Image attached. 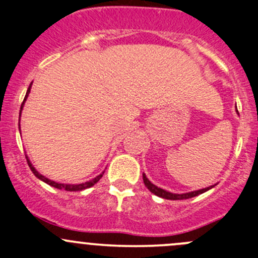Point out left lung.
Here are the masks:
<instances>
[{"mask_svg":"<svg viewBox=\"0 0 258 258\" xmlns=\"http://www.w3.org/2000/svg\"><path fill=\"white\" fill-rule=\"evenodd\" d=\"M142 177H144V183L145 186L147 187L148 189H150L151 192H152L153 195H156V196L161 197V199H165V200H187V199H192V197H196L199 196V195L204 194V192L209 191V189L213 188V187L216 186L217 183L212 184V186L210 187H206V188H202V189H197V191H191V192H186V194H172V192H168L166 191V189L161 188V187H157L156 184H153L152 182L150 181V179L147 178V176H146V173H142Z\"/></svg>","mask_w":258,"mask_h":258,"instance_id":"left-lung-1","label":"left lung"}]
</instances>
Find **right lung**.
I'll return each mask as SVG.
<instances>
[{
    "instance_id": "add662e5",
    "label": "right lung",
    "mask_w": 258,
    "mask_h": 258,
    "mask_svg": "<svg viewBox=\"0 0 258 258\" xmlns=\"http://www.w3.org/2000/svg\"><path fill=\"white\" fill-rule=\"evenodd\" d=\"M31 87H32V83H30V86H28L27 92H26V96H25V100H23L22 105H21V110H20V118H21V112H22L23 106H25L26 100H27L28 95H30V92H31ZM20 131H21V130H20ZM26 158H27V162H28V166H30L31 171H32L33 175H35L36 177H37L38 179H41V181H43V182H45V183L49 184V186L54 187V188H58V189H66V191H82V189L90 188V187H92L93 184L97 183V182L100 181V179H101V177H102V176H103V173H105V171H102V172H101L100 175H98V176H96L95 178L90 179V181H87V182H83V183H77V184L59 183V182L52 181V179H49V178H47V177H45V176H43V175H41V173L38 172V171L36 170L35 167H33V165H32V163H31V161H30V158H28V156H26Z\"/></svg>"
}]
</instances>
